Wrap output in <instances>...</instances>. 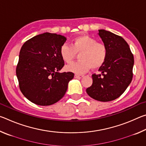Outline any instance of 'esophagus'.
Returning <instances> with one entry per match:
<instances>
[{
    "label": "esophagus",
    "mask_w": 146,
    "mask_h": 146,
    "mask_svg": "<svg viewBox=\"0 0 146 146\" xmlns=\"http://www.w3.org/2000/svg\"><path fill=\"white\" fill-rule=\"evenodd\" d=\"M75 78H80L83 77V75H78V74H76V75H75V76H74Z\"/></svg>",
    "instance_id": "1"
}]
</instances>
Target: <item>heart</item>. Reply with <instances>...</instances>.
Segmentation results:
<instances>
[{
  "label": "heart",
  "mask_w": 146,
  "mask_h": 146,
  "mask_svg": "<svg viewBox=\"0 0 146 146\" xmlns=\"http://www.w3.org/2000/svg\"><path fill=\"white\" fill-rule=\"evenodd\" d=\"M76 53H80V60L68 66L66 70L76 74H83L91 68H100L106 62L108 50L104 44L97 42L96 39L82 35L73 39L71 46L64 44L60 47V55L64 62L71 63Z\"/></svg>",
  "instance_id": "1"
}]
</instances>
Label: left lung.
<instances>
[{
  "label": "left lung",
  "mask_w": 146,
  "mask_h": 146,
  "mask_svg": "<svg viewBox=\"0 0 146 146\" xmlns=\"http://www.w3.org/2000/svg\"><path fill=\"white\" fill-rule=\"evenodd\" d=\"M98 34L107 48L108 55L98 70L100 74L92 75L93 84L86 92L93 99L109 102L119 97L130 84L134 57L122 37L105 29H99Z\"/></svg>",
  "instance_id": "8db88e82"
}]
</instances>
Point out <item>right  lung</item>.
<instances>
[{
	"instance_id": "1",
	"label": "right lung",
	"mask_w": 146,
	"mask_h": 146,
	"mask_svg": "<svg viewBox=\"0 0 146 146\" xmlns=\"http://www.w3.org/2000/svg\"><path fill=\"white\" fill-rule=\"evenodd\" d=\"M66 41L61 35L44 33L22 46L16 69L19 88L24 97L39 106H50L62 98L72 72H59L64 66L60 47Z\"/></svg>"
}]
</instances>
